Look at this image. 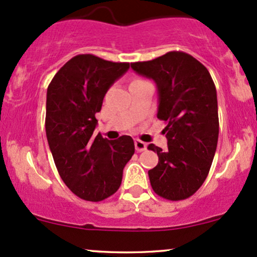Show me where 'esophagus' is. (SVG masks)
<instances>
[{
    "mask_svg": "<svg viewBox=\"0 0 257 257\" xmlns=\"http://www.w3.org/2000/svg\"><path fill=\"white\" fill-rule=\"evenodd\" d=\"M146 149H147L146 143H144V141H141V140H135V150H137L138 152L145 151Z\"/></svg>",
    "mask_w": 257,
    "mask_h": 257,
    "instance_id": "esophagus-1",
    "label": "esophagus"
}]
</instances>
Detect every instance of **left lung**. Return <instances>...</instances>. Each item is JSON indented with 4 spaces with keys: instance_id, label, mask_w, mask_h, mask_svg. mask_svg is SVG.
Masks as SVG:
<instances>
[{
    "instance_id": "left-lung-1",
    "label": "left lung",
    "mask_w": 257,
    "mask_h": 257,
    "mask_svg": "<svg viewBox=\"0 0 257 257\" xmlns=\"http://www.w3.org/2000/svg\"><path fill=\"white\" fill-rule=\"evenodd\" d=\"M139 75L152 78L158 88L159 119L168 140L157 152L158 164L149 170L156 193L168 200H182L205 181L219 138L216 88L208 69L185 52H168L149 61L132 63Z\"/></svg>"
}]
</instances>
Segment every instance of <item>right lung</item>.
<instances>
[{
  "mask_svg": "<svg viewBox=\"0 0 257 257\" xmlns=\"http://www.w3.org/2000/svg\"><path fill=\"white\" fill-rule=\"evenodd\" d=\"M128 69L129 63L79 54L55 73L47 89L49 149L60 178L81 199L100 202L112 196L135 152L128 135L107 140L93 134L106 91Z\"/></svg>",
  "mask_w": 257,
  "mask_h": 257,
  "instance_id": "1",
  "label": "right lung"
}]
</instances>
